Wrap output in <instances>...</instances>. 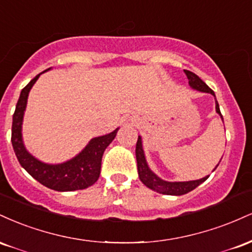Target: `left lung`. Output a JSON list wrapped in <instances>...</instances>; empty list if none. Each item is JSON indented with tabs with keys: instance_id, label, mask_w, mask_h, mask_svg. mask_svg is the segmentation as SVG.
<instances>
[{
	"instance_id": "8db88e82",
	"label": "left lung",
	"mask_w": 252,
	"mask_h": 252,
	"mask_svg": "<svg viewBox=\"0 0 252 252\" xmlns=\"http://www.w3.org/2000/svg\"><path fill=\"white\" fill-rule=\"evenodd\" d=\"M185 73H186L187 78H189V85L192 86L193 89L198 90V91H201V92H206V94H211L216 97L213 90L210 89L209 86L202 82L200 78L196 76L195 73H193V72L187 71V70H185ZM216 110L222 118L220 109H219V104L217 100H216ZM135 152H136V161H137V172H138V176H140V180L142 181L147 187H149L150 189L156 190V192L158 193H162V194H167V195L186 194V193H189L190 190L194 189L195 187H198L199 185L202 184V182L207 180V178H209V176H205V178L199 179V180L185 181V182L164 181L162 179L158 178V176H156L154 173L149 169L148 164H147L146 158H144V153L142 149V140H141L140 136H138L137 142H136Z\"/></svg>"
}]
</instances>
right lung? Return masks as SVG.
I'll use <instances>...</instances> for the list:
<instances>
[{
	"instance_id": "1",
	"label": "right lung",
	"mask_w": 252,
	"mask_h": 252,
	"mask_svg": "<svg viewBox=\"0 0 252 252\" xmlns=\"http://www.w3.org/2000/svg\"><path fill=\"white\" fill-rule=\"evenodd\" d=\"M46 72V71H43ZM41 74V73H40ZM37 74L27 85L22 89L19 100H17L15 112L13 115V126H11V144L20 164L48 189L59 190V192H70V190L84 189L92 186L98 180L100 174L102 156L106 147L112 142L118 129L114 130L108 135L94 137L90 141L85 149L72 160L60 164H47L36 160L27 152L22 142L21 126L24 114L27 105V98L32 86L36 82Z\"/></svg>"
}]
</instances>
